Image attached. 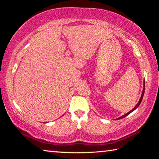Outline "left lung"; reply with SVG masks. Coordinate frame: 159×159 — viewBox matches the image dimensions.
I'll use <instances>...</instances> for the list:
<instances>
[{"instance_id": "1", "label": "left lung", "mask_w": 159, "mask_h": 159, "mask_svg": "<svg viewBox=\"0 0 159 159\" xmlns=\"http://www.w3.org/2000/svg\"><path fill=\"white\" fill-rule=\"evenodd\" d=\"M144 88H145V83H144V88H143V90H142V95H141V98H140V99H139V102H138V104H136V106L134 107V108L132 109V110H130V111L129 112H128L127 114H124V115H123L122 116H120V117H119V118H116V119H120V118H125V116H127L128 115H129L130 114L131 112H133V111H134V110H135L137 108H138V107L139 106V104H140V103H141V102H142V98H143V96H144Z\"/></svg>"}]
</instances>
